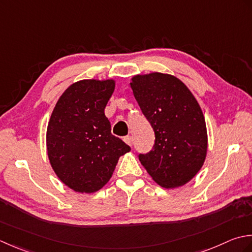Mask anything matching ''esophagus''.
<instances>
[{
    "mask_svg": "<svg viewBox=\"0 0 252 252\" xmlns=\"http://www.w3.org/2000/svg\"><path fill=\"white\" fill-rule=\"evenodd\" d=\"M124 141L127 143V145L131 146L132 142H133V139H132L131 136H126V137H124Z\"/></svg>",
    "mask_w": 252,
    "mask_h": 252,
    "instance_id": "1",
    "label": "esophagus"
}]
</instances>
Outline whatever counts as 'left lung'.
<instances>
[{"label":"left lung","instance_id":"left-lung-1","mask_svg":"<svg viewBox=\"0 0 252 252\" xmlns=\"http://www.w3.org/2000/svg\"><path fill=\"white\" fill-rule=\"evenodd\" d=\"M130 87L156 137L151 150L138 155L139 161L160 186H183L207 155V127L197 100L181 80L166 74L135 76Z\"/></svg>","mask_w":252,"mask_h":252}]
</instances>
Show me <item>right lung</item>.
I'll use <instances>...</instances> for the list:
<instances>
[{
	"label": "right lung",
	"mask_w": 252,
	"mask_h": 252,
	"mask_svg": "<svg viewBox=\"0 0 252 252\" xmlns=\"http://www.w3.org/2000/svg\"><path fill=\"white\" fill-rule=\"evenodd\" d=\"M113 80H81L59 99L48 125L51 165L66 186L95 192L110 181L121 156L130 147L111 132L104 109L114 91Z\"/></svg>",
	"instance_id": "obj_1"
}]
</instances>
